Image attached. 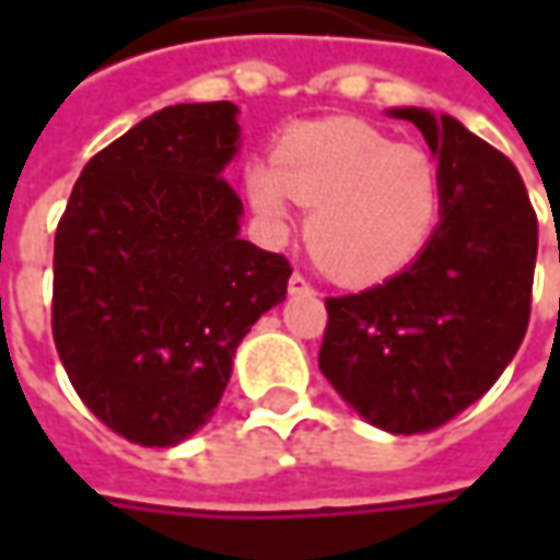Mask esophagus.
<instances>
[{
    "instance_id": "34e87169",
    "label": "esophagus",
    "mask_w": 560,
    "mask_h": 560,
    "mask_svg": "<svg viewBox=\"0 0 560 560\" xmlns=\"http://www.w3.org/2000/svg\"><path fill=\"white\" fill-rule=\"evenodd\" d=\"M290 292L292 295H312V283H308V280H305V277H302V273H292L290 277Z\"/></svg>"
}]
</instances>
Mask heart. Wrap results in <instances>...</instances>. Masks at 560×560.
<instances>
[{
	"mask_svg": "<svg viewBox=\"0 0 560 560\" xmlns=\"http://www.w3.org/2000/svg\"><path fill=\"white\" fill-rule=\"evenodd\" d=\"M252 208L270 221L308 205L305 243L342 283H376L408 268L430 243L442 208L436 159L393 142L364 120L295 124L273 145L270 164L246 171Z\"/></svg>",
	"mask_w": 560,
	"mask_h": 560,
	"instance_id": "b5f03b06",
	"label": "heart"
}]
</instances>
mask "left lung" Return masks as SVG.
I'll return each mask as SVG.
<instances>
[{"mask_svg": "<svg viewBox=\"0 0 560 560\" xmlns=\"http://www.w3.org/2000/svg\"><path fill=\"white\" fill-rule=\"evenodd\" d=\"M440 159L430 243L380 287L327 299L317 364L368 423L427 433L489 393L529 324L539 224L517 167L462 120L393 108Z\"/></svg>", "mask_w": 560, "mask_h": 560, "instance_id": "8db88e82", "label": "left lung"}]
</instances>
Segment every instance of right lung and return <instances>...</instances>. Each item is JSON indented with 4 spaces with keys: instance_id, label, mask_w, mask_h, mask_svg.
Wrapping results in <instances>:
<instances>
[{
    "instance_id": "1",
    "label": "right lung",
    "mask_w": 560,
    "mask_h": 560,
    "mask_svg": "<svg viewBox=\"0 0 560 560\" xmlns=\"http://www.w3.org/2000/svg\"><path fill=\"white\" fill-rule=\"evenodd\" d=\"M233 102L155 112L93 155L55 230L52 336L108 430L177 445L214 415L233 355L287 299L290 261L240 240Z\"/></svg>"
}]
</instances>
